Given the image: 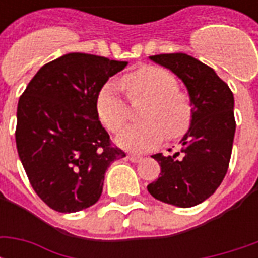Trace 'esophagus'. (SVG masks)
<instances>
[{"label":"esophagus","instance_id":"1","mask_svg":"<svg viewBox=\"0 0 258 258\" xmlns=\"http://www.w3.org/2000/svg\"><path fill=\"white\" fill-rule=\"evenodd\" d=\"M131 160L133 163H138L142 160V156H140V155H134V153H130L128 156H127Z\"/></svg>","mask_w":258,"mask_h":258}]
</instances>
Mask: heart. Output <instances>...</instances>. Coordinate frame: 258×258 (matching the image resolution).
<instances>
[{
	"label": "heart",
	"mask_w": 258,
	"mask_h": 258,
	"mask_svg": "<svg viewBox=\"0 0 258 258\" xmlns=\"http://www.w3.org/2000/svg\"><path fill=\"white\" fill-rule=\"evenodd\" d=\"M121 84L131 99H148L141 112L142 123L128 125L116 137L118 146L130 151H149L162 144L167 133L177 138L188 130L192 118V105L181 92L173 74L156 66H144L125 74ZM96 113L101 123L117 133L128 118V107L118 87L113 81L103 85L96 96Z\"/></svg>",
	"instance_id": "heart-1"
}]
</instances>
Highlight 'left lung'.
Wrapping results in <instances>:
<instances>
[{"instance_id": "left-lung-1", "label": "left lung", "mask_w": 258, "mask_h": 258, "mask_svg": "<svg viewBox=\"0 0 258 258\" xmlns=\"http://www.w3.org/2000/svg\"><path fill=\"white\" fill-rule=\"evenodd\" d=\"M186 87L192 118L173 156L153 155L160 177L148 185L155 199L177 207H194L214 194L229 166L235 137L232 91L207 64L182 52L149 56Z\"/></svg>"}]
</instances>
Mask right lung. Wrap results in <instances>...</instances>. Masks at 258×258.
<instances>
[{"instance_id": "right-lung-1", "label": "right lung", "mask_w": 258, "mask_h": 258, "mask_svg": "<svg viewBox=\"0 0 258 258\" xmlns=\"http://www.w3.org/2000/svg\"><path fill=\"white\" fill-rule=\"evenodd\" d=\"M128 62L72 52L44 64L18 103L16 148L33 189L59 213L101 198L107 167L125 156L110 145L96 96Z\"/></svg>"}]
</instances>
